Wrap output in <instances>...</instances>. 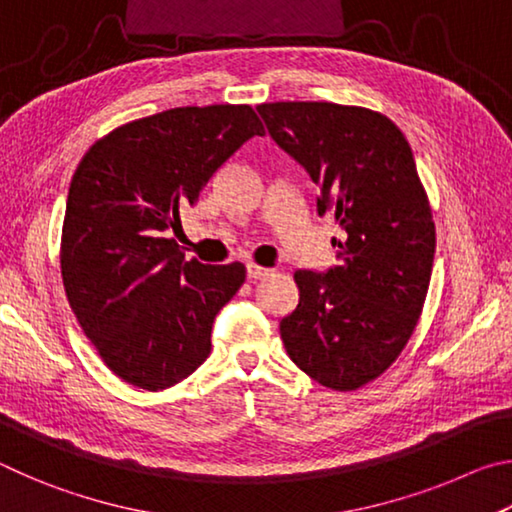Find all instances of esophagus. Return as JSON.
<instances>
[{"mask_svg": "<svg viewBox=\"0 0 512 512\" xmlns=\"http://www.w3.org/2000/svg\"><path fill=\"white\" fill-rule=\"evenodd\" d=\"M246 273H248V280H262V277H268L271 275L273 271L271 268H266V266H259V264H246Z\"/></svg>", "mask_w": 512, "mask_h": 512, "instance_id": "obj_1", "label": "esophagus"}]
</instances>
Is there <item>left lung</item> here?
<instances>
[{"label": "left lung", "instance_id": "left-lung-1", "mask_svg": "<svg viewBox=\"0 0 512 512\" xmlns=\"http://www.w3.org/2000/svg\"><path fill=\"white\" fill-rule=\"evenodd\" d=\"M280 149L320 187L348 239L339 266L296 271L298 307L280 320L296 366L332 391H357L391 368L427 298L436 225L400 128L381 112L327 101L257 106Z\"/></svg>", "mask_w": 512, "mask_h": 512}]
</instances>
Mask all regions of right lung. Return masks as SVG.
Instances as JSON below:
<instances>
[{
	"instance_id": "1",
	"label": "right lung",
	"mask_w": 512,
	"mask_h": 512,
	"mask_svg": "<svg viewBox=\"0 0 512 512\" xmlns=\"http://www.w3.org/2000/svg\"><path fill=\"white\" fill-rule=\"evenodd\" d=\"M262 121L250 106H187L135 119L94 142L69 185L60 273L85 336L119 379L164 391L201 366L212 323L246 280L171 239L214 171Z\"/></svg>"
}]
</instances>
